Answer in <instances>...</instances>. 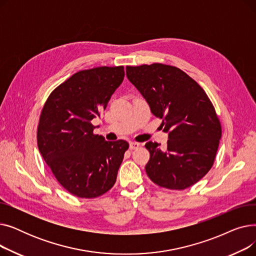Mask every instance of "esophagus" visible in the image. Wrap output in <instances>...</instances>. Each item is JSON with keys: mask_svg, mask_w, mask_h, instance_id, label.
Listing matches in <instances>:
<instances>
[{"mask_svg": "<svg viewBox=\"0 0 256 256\" xmlns=\"http://www.w3.org/2000/svg\"><path fill=\"white\" fill-rule=\"evenodd\" d=\"M139 146H140V144H139V143H137V142H130V148L132 150H137Z\"/></svg>", "mask_w": 256, "mask_h": 256, "instance_id": "esophagus-1", "label": "esophagus"}]
</instances>
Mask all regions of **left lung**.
Returning <instances> with one entry per match:
<instances>
[{
    "label": "left lung",
    "instance_id": "obj_1",
    "mask_svg": "<svg viewBox=\"0 0 256 256\" xmlns=\"http://www.w3.org/2000/svg\"><path fill=\"white\" fill-rule=\"evenodd\" d=\"M126 76L162 119L167 147L147 142L148 178L170 190H184L214 165L222 128L216 110L201 86L184 72L162 63L126 66Z\"/></svg>",
    "mask_w": 256,
    "mask_h": 256
}]
</instances>
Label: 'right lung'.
Returning a JSON list of instances; mask_svg holds the SVG:
<instances>
[{
  "label": "right lung",
  "instance_id": "add662e5",
  "mask_svg": "<svg viewBox=\"0 0 256 256\" xmlns=\"http://www.w3.org/2000/svg\"><path fill=\"white\" fill-rule=\"evenodd\" d=\"M124 66L80 70L54 89L37 128V144L54 176L80 198H96L114 186L128 143L104 141L93 134L100 116L122 83Z\"/></svg>",
  "mask_w": 256,
  "mask_h": 256
}]
</instances>
